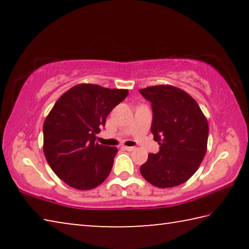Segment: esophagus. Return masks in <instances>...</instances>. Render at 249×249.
<instances>
[{"label":"esophagus","mask_w":249,"mask_h":249,"mask_svg":"<svg viewBox=\"0 0 249 249\" xmlns=\"http://www.w3.org/2000/svg\"><path fill=\"white\" fill-rule=\"evenodd\" d=\"M122 148L127 150V151H133L135 149V147H130V146H123Z\"/></svg>","instance_id":"1"}]
</instances>
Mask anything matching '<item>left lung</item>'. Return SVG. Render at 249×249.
<instances>
[{"label":"left lung","instance_id":"left-lung-1","mask_svg":"<svg viewBox=\"0 0 249 249\" xmlns=\"http://www.w3.org/2000/svg\"><path fill=\"white\" fill-rule=\"evenodd\" d=\"M151 103V133L158 142L157 154H149L141 174L155 187L172 188L196 174L203 160L209 124L201 108L187 92L172 86L140 90Z\"/></svg>","mask_w":249,"mask_h":249}]
</instances>
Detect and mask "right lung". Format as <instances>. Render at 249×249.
<instances>
[{
  "mask_svg": "<svg viewBox=\"0 0 249 249\" xmlns=\"http://www.w3.org/2000/svg\"><path fill=\"white\" fill-rule=\"evenodd\" d=\"M127 94L125 89L81 83L54 103L44 123V154L53 171L70 187L91 190L108 177L117 148L98 144L96 134Z\"/></svg>",
  "mask_w": 249,
  "mask_h": 249,
  "instance_id": "1",
  "label": "right lung"
}]
</instances>
